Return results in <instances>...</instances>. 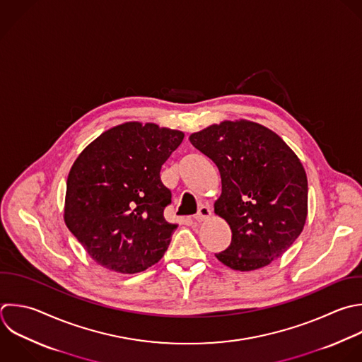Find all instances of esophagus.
<instances>
[{
	"instance_id": "esophagus-1",
	"label": "esophagus",
	"mask_w": 362,
	"mask_h": 362,
	"mask_svg": "<svg viewBox=\"0 0 362 362\" xmlns=\"http://www.w3.org/2000/svg\"><path fill=\"white\" fill-rule=\"evenodd\" d=\"M211 208L209 206H206V205H202L199 209H198V212L194 215V219L197 221V222H202V221H205L206 218H209L211 216Z\"/></svg>"
}]
</instances>
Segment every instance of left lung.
I'll return each instance as SVG.
<instances>
[{"label":"left lung","instance_id":"1","mask_svg":"<svg viewBox=\"0 0 362 362\" xmlns=\"http://www.w3.org/2000/svg\"><path fill=\"white\" fill-rule=\"evenodd\" d=\"M189 141L221 173L215 212L229 223L232 240L218 260L249 272L280 257L307 218L308 185L297 156L276 133L245 120L209 126Z\"/></svg>","mask_w":362,"mask_h":362}]
</instances>
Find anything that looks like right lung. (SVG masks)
I'll use <instances>...</instances> for the list:
<instances>
[{"mask_svg": "<svg viewBox=\"0 0 362 362\" xmlns=\"http://www.w3.org/2000/svg\"><path fill=\"white\" fill-rule=\"evenodd\" d=\"M182 139V132L132 122L79 154L66 182L65 222L96 263L132 274L164 256L177 225L164 218L171 191L160 171Z\"/></svg>", "mask_w": 362, "mask_h": 362, "instance_id": "add662e5", "label": "right lung"}]
</instances>
